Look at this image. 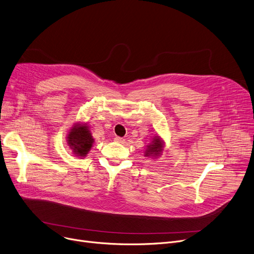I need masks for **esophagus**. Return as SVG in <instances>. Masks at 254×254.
<instances>
[{
  "label": "esophagus",
  "mask_w": 254,
  "mask_h": 254,
  "mask_svg": "<svg viewBox=\"0 0 254 254\" xmlns=\"http://www.w3.org/2000/svg\"><path fill=\"white\" fill-rule=\"evenodd\" d=\"M114 141L117 142V143H124V142H125V139H124V138H120V137H115V138H114Z\"/></svg>",
  "instance_id": "1"
}]
</instances>
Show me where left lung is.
I'll use <instances>...</instances> for the list:
<instances>
[{"instance_id": "8db88e82", "label": "left lung", "mask_w": 254, "mask_h": 254, "mask_svg": "<svg viewBox=\"0 0 254 254\" xmlns=\"http://www.w3.org/2000/svg\"><path fill=\"white\" fill-rule=\"evenodd\" d=\"M165 141L161 136H154L152 138V141L149 145L146 146V150H145V156L147 157H152L157 158L161 156L165 150Z\"/></svg>"}]
</instances>
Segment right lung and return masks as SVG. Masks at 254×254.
<instances>
[{
    "label": "right lung",
    "instance_id": "obj_1",
    "mask_svg": "<svg viewBox=\"0 0 254 254\" xmlns=\"http://www.w3.org/2000/svg\"><path fill=\"white\" fill-rule=\"evenodd\" d=\"M95 139L92 138L90 127L86 123H75L66 134V144L72 153L82 158L90 151Z\"/></svg>",
    "mask_w": 254,
    "mask_h": 254
}]
</instances>
